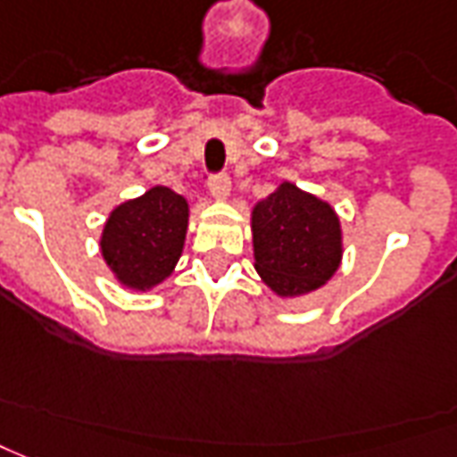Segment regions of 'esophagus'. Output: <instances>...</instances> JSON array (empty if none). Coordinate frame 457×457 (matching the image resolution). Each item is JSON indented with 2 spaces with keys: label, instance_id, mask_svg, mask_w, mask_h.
Instances as JSON below:
<instances>
[{
  "label": "esophagus",
  "instance_id": "esophagus-1",
  "mask_svg": "<svg viewBox=\"0 0 457 457\" xmlns=\"http://www.w3.org/2000/svg\"><path fill=\"white\" fill-rule=\"evenodd\" d=\"M208 193L216 198V201H226L228 193H231V179L226 173H216L208 179Z\"/></svg>",
  "mask_w": 457,
  "mask_h": 457
}]
</instances>
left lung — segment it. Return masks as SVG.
<instances>
[{"label":"left lung","mask_w":457,"mask_h":457,"mask_svg":"<svg viewBox=\"0 0 457 457\" xmlns=\"http://www.w3.org/2000/svg\"><path fill=\"white\" fill-rule=\"evenodd\" d=\"M251 234L259 277L284 299L317 292L342 262L335 208L289 180L253 206Z\"/></svg>","instance_id":"1"}]
</instances>
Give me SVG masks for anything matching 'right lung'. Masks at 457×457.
Segmentation results:
<instances>
[{
  "label": "right lung",
  "instance_id": "add662e5",
  "mask_svg": "<svg viewBox=\"0 0 457 457\" xmlns=\"http://www.w3.org/2000/svg\"><path fill=\"white\" fill-rule=\"evenodd\" d=\"M188 231V201L165 186L112 208L100 236L110 271L128 289L148 292L173 274Z\"/></svg>",
  "mask_w": 457,
  "mask_h": 457
}]
</instances>
